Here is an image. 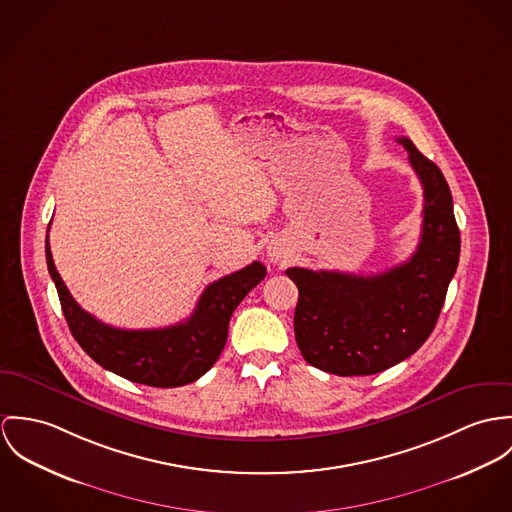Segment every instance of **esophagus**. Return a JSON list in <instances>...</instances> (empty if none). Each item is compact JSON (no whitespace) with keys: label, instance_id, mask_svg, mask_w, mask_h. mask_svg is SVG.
Wrapping results in <instances>:
<instances>
[{"label":"esophagus","instance_id":"esophagus-1","mask_svg":"<svg viewBox=\"0 0 512 512\" xmlns=\"http://www.w3.org/2000/svg\"><path fill=\"white\" fill-rule=\"evenodd\" d=\"M269 259H271V263H275V265H283L284 253H281V251L275 249V247H269Z\"/></svg>","mask_w":512,"mask_h":512}]
</instances>
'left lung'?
<instances>
[{"label": "left lung", "mask_w": 512, "mask_h": 512, "mask_svg": "<svg viewBox=\"0 0 512 512\" xmlns=\"http://www.w3.org/2000/svg\"><path fill=\"white\" fill-rule=\"evenodd\" d=\"M424 188L422 235L412 257L379 275L286 269L298 286L294 336L302 357L340 377L375 375L432 334L459 263V229L442 171L400 137Z\"/></svg>", "instance_id": "1"}]
</instances>
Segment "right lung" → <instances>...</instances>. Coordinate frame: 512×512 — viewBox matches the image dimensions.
Listing matches in <instances>:
<instances>
[{
  "mask_svg": "<svg viewBox=\"0 0 512 512\" xmlns=\"http://www.w3.org/2000/svg\"><path fill=\"white\" fill-rule=\"evenodd\" d=\"M45 255L62 314L80 347L115 375L161 389L194 383L218 361L228 340L233 310L267 275L265 265L253 261L208 284L188 320L157 330H119L96 320L72 298L55 267L49 235Z\"/></svg>",
  "mask_w": 512,
  "mask_h": 512,
  "instance_id": "obj_1",
  "label": "right lung"
}]
</instances>
